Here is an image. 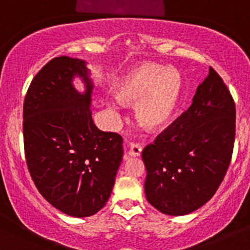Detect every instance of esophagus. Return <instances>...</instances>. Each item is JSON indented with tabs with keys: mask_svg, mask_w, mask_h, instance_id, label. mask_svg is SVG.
Masks as SVG:
<instances>
[{
	"mask_svg": "<svg viewBox=\"0 0 250 250\" xmlns=\"http://www.w3.org/2000/svg\"><path fill=\"white\" fill-rule=\"evenodd\" d=\"M142 149H143V146H142L141 144L131 143L130 147H128V155H130V156H139L142 152Z\"/></svg>",
	"mask_w": 250,
	"mask_h": 250,
	"instance_id": "34e87169",
	"label": "esophagus"
}]
</instances>
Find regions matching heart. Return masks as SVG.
<instances>
[{
    "label": "heart",
    "instance_id": "obj_1",
    "mask_svg": "<svg viewBox=\"0 0 250 250\" xmlns=\"http://www.w3.org/2000/svg\"><path fill=\"white\" fill-rule=\"evenodd\" d=\"M181 77L178 71L156 64H143L124 77L118 88L119 100L137 104V119L150 130L165 126L178 108ZM113 111L118 104H111Z\"/></svg>",
    "mask_w": 250,
    "mask_h": 250
}]
</instances>
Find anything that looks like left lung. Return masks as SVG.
Segmentation results:
<instances>
[{
    "label": "left lung",
    "instance_id": "left-lung-1",
    "mask_svg": "<svg viewBox=\"0 0 250 250\" xmlns=\"http://www.w3.org/2000/svg\"><path fill=\"white\" fill-rule=\"evenodd\" d=\"M235 133V101L210 66L192 104L142 151L146 200L169 216L201 208L227 174Z\"/></svg>",
    "mask_w": 250,
    "mask_h": 250
}]
</instances>
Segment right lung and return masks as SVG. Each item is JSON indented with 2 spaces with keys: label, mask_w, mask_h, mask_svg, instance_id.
Returning a JSON list of instances; mask_svg holds the SVG:
<instances>
[{
  "label": "right lung",
  "mask_w": 250,
  "mask_h": 250,
  "mask_svg": "<svg viewBox=\"0 0 250 250\" xmlns=\"http://www.w3.org/2000/svg\"><path fill=\"white\" fill-rule=\"evenodd\" d=\"M75 74L84 94L74 90ZM93 84L84 62L52 58L34 76L23 101V147L27 168L39 193L72 217H89L104 208L123 158V138L94 124Z\"/></svg>",
  "instance_id": "1"
}]
</instances>
